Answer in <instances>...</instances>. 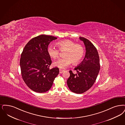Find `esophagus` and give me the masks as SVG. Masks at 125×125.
<instances>
[{"instance_id": "1", "label": "esophagus", "mask_w": 125, "mask_h": 125, "mask_svg": "<svg viewBox=\"0 0 125 125\" xmlns=\"http://www.w3.org/2000/svg\"><path fill=\"white\" fill-rule=\"evenodd\" d=\"M64 72V70L60 69V73H63Z\"/></svg>"}]
</instances>
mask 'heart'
<instances>
[{
    "mask_svg": "<svg viewBox=\"0 0 125 125\" xmlns=\"http://www.w3.org/2000/svg\"><path fill=\"white\" fill-rule=\"evenodd\" d=\"M56 45L61 52H64V58H60L53 63V65L61 69H64L70 65L72 62L75 65L82 60L85 54L83 46L75 43L73 41L65 40L58 41ZM47 52L49 56L53 59L58 58L60 51L55 47L50 45L47 47Z\"/></svg>",
    "mask_w": 125,
    "mask_h": 125,
    "instance_id": "heart-1",
    "label": "heart"
}]
</instances>
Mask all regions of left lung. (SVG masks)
I'll return each mask as SVG.
<instances>
[{
    "label": "left lung",
    "mask_w": 125,
    "mask_h": 125,
    "mask_svg": "<svg viewBox=\"0 0 125 125\" xmlns=\"http://www.w3.org/2000/svg\"><path fill=\"white\" fill-rule=\"evenodd\" d=\"M83 41L86 49L85 58L74 68L77 73L70 70L67 84L70 90L76 94H82L89 90L94 84L100 70V58L96 48L90 41L80 37Z\"/></svg>",
    "instance_id": "8db88e82"
}]
</instances>
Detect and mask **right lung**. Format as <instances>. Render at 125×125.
I'll return each mask as SVG.
<instances>
[{"instance_id": "obj_1", "label": "right lung", "mask_w": 125, "mask_h": 125, "mask_svg": "<svg viewBox=\"0 0 125 125\" xmlns=\"http://www.w3.org/2000/svg\"><path fill=\"white\" fill-rule=\"evenodd\" d=\"M57 38L42 35L31 39L25 45L21 55V73L25 84L31 90L39 93H45L51 88L59 69H51V57L47 49L50 42Z\"/></svg>"}]
</instances>
